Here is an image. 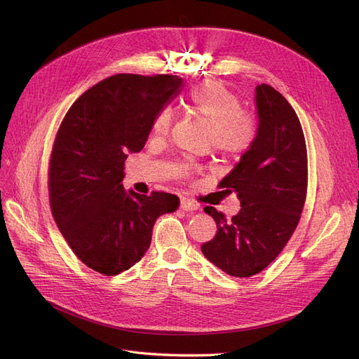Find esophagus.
<instances>
[{
  "label": "esophagus",
  "mask_w": 359,
  "mask_h": 359,
  "mask_svg": "<svg viewBox=\"0 0 359 359\" xmlns=\"http://www.w3.org/2000/svg\"><path fill=\"white\" fill-rule=\"evenodd\" d=\"M180 208H181L182 211L193 212V211H196V210H198V205H196V203H193V202H191V201H189V199H182V201H181V203H180Z\"/></svg>",
  "instance_id": "obj_1"
}]
</instances>
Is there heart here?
<instances>
[{
  "instance_id": "heart-1",
  "label": "heart",
  "mask_w": 359,
  "mask_h": 359,
  "mask_svg": "<svg viewBox=\"0 0 359 359\" xmlns=\"http://www.w3.org/2000/svg\"><path fill=\"white\" fill-rule=\"evenodd\" d=\"M189 102L194 114L211 127V145L217 153L233 157L244 154L253 145L257 127L255 119L243 111L241 100L219 82L193 86ZM172 126V111L161 109L153 121V135L165 137Z\"/></svg>"
}]
</instances>
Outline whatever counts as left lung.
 Wrapping results in <instances>:
<instances>
[{
    "label": "left lung",
    "instance_id": "left-lung-1",
    "mask_svg": "<svg viewBox=\"0 0 359 359\" xmlns=\"http://www.w3.org/2000/svg\"><path fill=\"white\" fill-rule=\"evenodd\" d=\"M257 132L253 145L222 180L235 193L241 210L226 219L205 206L217 233L203 243V256L233 277H252L265 269L287 244L301 219L307 194V149L299 119L273 86L255 93Z\"/></svg>",
    "mask_w": 359,
    "mask_h": 359
}]
</instances>
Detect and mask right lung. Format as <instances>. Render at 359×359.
Here are the masks:
<instances>
[{"instance_id": "add662e5", "label": "right lung", "mask_w": 359, "mask_h": 359, "mask_svg": "<svg viewBox=\"0 0 359 359\" xmlns=\"http://www.w3.org/2000/svg\"><path fill=\"white\" fill-rule=\"evenodd\" d=\"M184 88L178 76L115 74L95 83L64 116L50 154L53 219L74 255L97 273L116 276L148 252L160 215L175 194L123 187L124 161L139 153L156 115Z\"/></svg>"}]
</instances>
